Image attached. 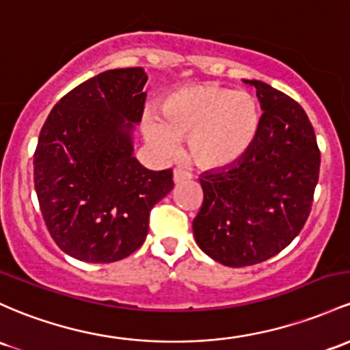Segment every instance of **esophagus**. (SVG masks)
Listing matches in <instances>:
<instances>
[{
	"label": "esophagus",
	"mask_w": 350,
	"mask_h": 350,
	"mask_svg": "<svg viewBox=\"0 0 350 350\" xmlns=\"http://www.w3.org/2000/svg\"><path fill=\"white\" fill-rule=\"evenodd\" d=\"M187 179H191L189 172L181 171V169H174V171H172V181H174V184H181L184 181H187Z\"/></svg>",
	"instance_id": "esophagus-1"
}]
</instances>
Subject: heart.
<instances>
[{
    "label": "heart",
    "mask_w": 350,
    "mask_h": 350,
    "mask_svg": "<svg viewBox=\"0 0 350 350\" xmlns=\"http://www.w3.org/2000/svg\"><path fill=\"white\" fill-rule=\"evenodd\" d=\"M159 116L146 114V141L161 154H171L187 137V154L204 171L234 166L256 141L260 107L247 91L216 84H196L169 93Z\"/></svg>",
    "instance_id": "obj_1"
}]
</instances>
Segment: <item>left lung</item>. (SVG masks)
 <instances>
[{
	"label": "left lung",
	"mask_w": 350,
	"mask_h": 350,
	"mask_svg": "<svg viewBox=\"0 0 350 350\" xmlns=\"http://www.w3.org/2000/svg\"><path fill=\"white\" fill-rule=\"evenodd\" d=\"M243 81L256 88L264 111L256 141L234 166L201 174L204 201L193 221L199 247L229 267L262 262L293 243L309 217L321 167L306 111L267 83Z\"/></svg>",
	"instance_id": "1"
}]
</instances>
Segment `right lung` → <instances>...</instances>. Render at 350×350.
<instances>
[{
    "label": "right lung",
    "instance_id": "obj_1",
    "mask_svg": "<svg viewBox=\"0 0 350 350\" xmlns=\"http://www.w3.org/2000/svg\"><path fill=\"white\" fill-rule=\"evenodd\" d=\"M148 75L101 72L71 90L46 119L34 152V189L49 234L84 262H116L143 245L149 213L171 193L172 174L134 157Z\"/></svg>",
    "mask_w": 350,
    "mask_h": 350
}]
</instances>
